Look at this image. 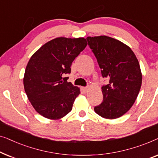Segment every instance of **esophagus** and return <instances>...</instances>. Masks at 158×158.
Returning a JSON list of instances; mask_svg holds the SVG:
<instances>
[{
    "label": "esophagus",
    "instance_id": "obj_1",
    "mask_svg": "<svg viewBox=\"0 0 158 158\" xmlns=\"http://www.w3.org/2000/svg\"><path fill=\"white\" fill-rule=\"evenodd\" d=\"M83 89L84 90V91H85V92H88V87H83Z\"/></svg>",
    "mask_w": 158,
    "mask_h": 158
}]
</instances>
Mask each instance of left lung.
<instances>
[{"label":"left lung","mask_w":158,"mask_h":158,"mask_svg":"<svg viewBox=\"0 0 158 158\" xmlns=\"http://www.w3.org/2000/svg\"><path fill=\"white\" fill-rule=\"evenodd\" d=\"M86 40L102 77L109 80L101 88L102 103L94 111L105 118L120 117L130 109L139 94L142 80L139 62L128 46L115 39L100 36Z\"/></svg>","instance_id":"left-lung-1"}]
</instances>
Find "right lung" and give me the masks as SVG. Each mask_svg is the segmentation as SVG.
<instances>
[{"label": "right lung", "instance_id": "right-lung-1", "mask_svg": "<svg viewBox=\"0 0 158 158\" xmlns=\"http://www.w3.org/2000/svg\"><path fill=\"white\" fill-rule=\"evenodd\" d=\"M87 46L85 39L59 37L41 47L26 68L23 85L34 109L49 119L71 111L80 89L68 82L73 60Z\"/></svg>", "mask_w": 158, "mask_h": 158}]
</instances>
